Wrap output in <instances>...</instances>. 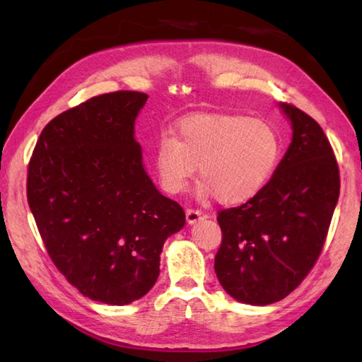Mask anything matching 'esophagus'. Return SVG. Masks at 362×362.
Instances as JSON below:
<instances>
[{
    "mask_svg": "<svg viewBox=\"0 0 362 362\" xmlns=\"http://www.w3.org/2000/svg\"><path fill=\"white\" fill-rule=\"evenodd\" d=\"M206 218L201 210H187V222L188 224H196L199 219Z\"/></svg>",
    "mask_w": 362,
    "mask_h": 362,
    "instance_id": "1",
    "label": "esophagus"
}]
</instances>
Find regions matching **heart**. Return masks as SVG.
I'll use <instances>...</instances> for the list:
<instances>
[{"mask_svg":"<svg viewBox=\"0 0 362 362\" xmlns=\"http://www.w3.org/2000/svg\"><path fill=\"white\" fill-rule=\"evenodd\" d=\"M281 157V140L267 121L235 113H201L177 122L153 148L157 175L168 193H183L199 175V194L240 205L271 182Z\"/></svg>","mask_w":362,"mask_h":362,"instance_id":"heart-1","label":"heart"}]
</instances>
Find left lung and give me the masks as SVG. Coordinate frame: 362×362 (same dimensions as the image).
Listing matches in <instances>:
<instances>
[{"mask_svg":"<svg viewBox=\"0 0 362 362\" xmlns=\"http://www.w3.org/2000/svg\"><path fill=\"white\" fill-rule=\"evenodd\" d=\"M292 140L258 196L218 216L214 272L230 297L264 306L291 294L324 247L339 199V168L324 130L294 105L279 104Z\"/></svg>","mask_w":362,"mask_h":362,"instance_id":"left-lung-1","label":"left lung"}]
</instances>
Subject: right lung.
Here are the masks:
<instances>
[{"label":"right lung","instance_id":"add662e5","mask_svg":"<svg viewBox=\"0 0 362 362\" xmlns=\"http://www.w3.org/2000/svg\"><path fill=\"white\" fill-rule=\"evenodd\" d=\"M140 91L88 99L49 121L28 169V202L52 263L82 296L129 305L148 294L185 213L153 185L135 140Z\"/></svg>","mask_w":362,"mask_h":362}]
</instances>
